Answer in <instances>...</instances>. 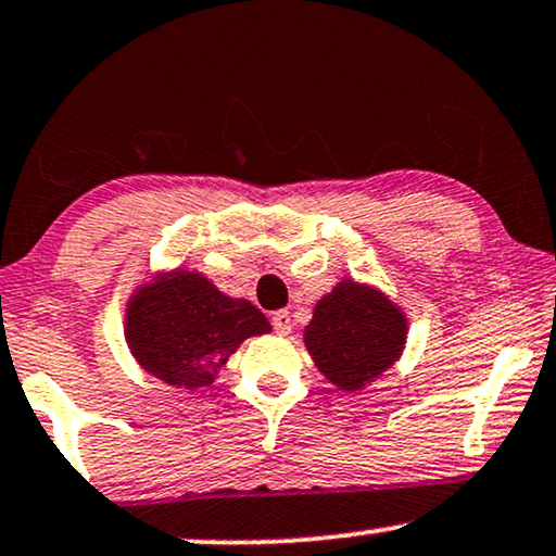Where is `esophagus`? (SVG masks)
Listing matches in <instances>:
<instances>
[{
    "label": "esophagus",
    "mask_w": 556,
    "mask_h": 556,
    "mask_svg": "<svg viewBox=\"0 0 556 556\" xmlns=\"http://www.w3.org/2000/svg\"><path fill=\"white\" fill-rule=\"evenodd\" d=\"M271 325L279 336H290L292 332V315L287 309H279V313L271 315Z\"/></svg>",
    "instance_id": "34e87169"
}]
</instances>
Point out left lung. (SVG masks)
Instances as JSON below:
<instances>
[{
  "instance_id": "left-lung-1",
  "label": "left lung",
  "mask_w": 556,
  "mask_h": 556,
  "mask_svg": "<svg viewBox=\"0 0 556 556\" xmlns=\"http://www.w3.org/2000/svg\"><path fill=\"white\" fill-rule=\"evenodd\" d=\"M406 313L379 287L345 277L317 300L305 348L332 387L361 391L402 358Z\"/></svg>"
}]
</instances>
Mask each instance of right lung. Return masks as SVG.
Segmentation results:
<instances>
[{"label": "right lung", "mask_w": 556, "mask_h": 556, "mask_svg": "<svg viewBox=\"0 0 556 556\" xmlns=\"http://www.w3.org/2000/svg\"><path fill=\"white\" fill-rule=\"evenodd\" d=\"M271 325L249 300L228 298L201 271L157 269L131 292L124 315L129 353L147 374L175 389L198 391L251 336Z\"/></svg>", "instance_id": "obj_1"}]
</instances>
